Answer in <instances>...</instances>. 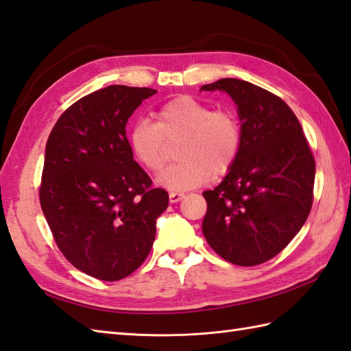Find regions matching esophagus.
<instances>
[{"mask_svg":"<svg viewBox=\"0 0 351 351\" xmlns=\"http://www.w3.org/2000/svg\"><path fill=\"white\" fill-rule=\"evenodd\" d=\"M184 198V193L180 192H169V201L171 202H178Z\"/></svg>","mask_w":351,"mask_h":351,"instance_id":"esophagus-1","label":"esophagus"}]
</instances>
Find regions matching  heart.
Listing matches in <instances>:
<instances>
[{
  "label": "heart",
  "instance_id": "obj_1",
  "mask_svg": "<svg viewBox=\"0 0 351 351\" xmlns=\"http://www.w3.org/2000/svg\"><path fill=\"white\" fill-rule=\"evenodd\" d=\"M182 139L176 165L163 171L159 184L173 192L189 191L212 177L227 176L243 144L239 117L230 110H213L191 96H178L156 111V121L141 119L129 132L135 159L153 174L167 162V144Z\"/></svg>",
  "mask_w": 351,
  "mask_h": 351
}]
</instances>
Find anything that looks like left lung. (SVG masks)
Masks as SVG:
<instances>
[{
    "instance_id": "obj_1",
    "label": "left lung",
    "mask_w": 351,
    "mask_h": 351,
    "mask_svg": "<svg viewBox=\"0 0 351 351\" xmlns=\"http://www.w3.org/2000/svg\"><path fill=\"white\" fill-rule=\"evenodd\" d=\"M201 90L227 91L243 129L234 167L213 191L202 192V232L223 260L256 266L281 252L308 219L314 156L298 117L274 93L234 77Z\"/></svg>"
}]
</instances>
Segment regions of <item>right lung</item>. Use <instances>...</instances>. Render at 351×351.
Returning <instances> with one entry per match:
<instances>
[{"mask_svg":"<svg viewBox=\"0 0 351 351\" xmlns=\"http://www.w3.org/2000/svg\"><path fill=\"white\" fill-rule=\"evenodd\" d=\"M153 88L110 85L61 114L46 143L40 206L66 260L100 281L141 266L168 192L134 160L126 124Z\"/></svg>","mask_w":351,"mask_h":351,"instance_id":"1","label":"right lung"}]
</instances>
